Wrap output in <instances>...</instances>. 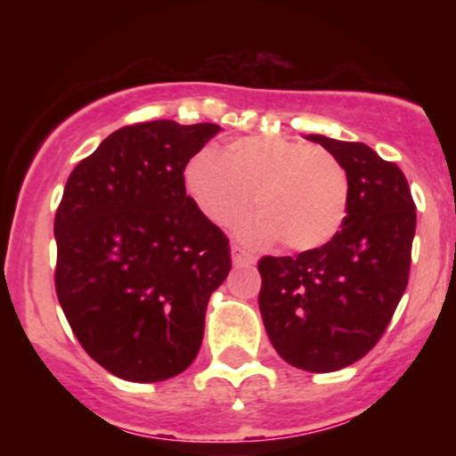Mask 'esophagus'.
I'll return each instance as SVG.
<instances>
[{"instance_id":"esophagus-1","label":"esophagus","mask_w":456,"mask_h":456,"mask_svg":"<svg viewBox=\"0 0 456 456\" xmlns=\"http://www.w3.org/2000/svg\"><path fill=\"white\" fill-rule=\"evenodd\" d=\"M232 259L235 265H253L255 264V255H250L248 250H244L242 246H238V244L232 246Z\"/></svg>"}]
</instances>
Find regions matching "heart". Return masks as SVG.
<instances>
[{"label":"heart","instance_id":"heart-1","mask_svg":"<svg viewBox=\"0 0 456 456\" xmlns=\"http://www.w3.org/2000/svg\"><path fill=\"white\" fill-rule=\"evenodd\" d=\"M184 186L199 212L218 227L238 223L250 203L257 216L242 227L248 240H281L291 250H315L341 232L349 177L332 154L300 139H235L221 156L199 151Z\"/></svg>","mask_w":456,"mask_h":456}]
</instances>
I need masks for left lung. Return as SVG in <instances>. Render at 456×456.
I'll return each instance as SVG.
<instances>
[{"mask_svg":"<svg viewBox=\"0 0 456 456\" xmlns=\"http://www.w3.org/2000/svg\"><path fill=\"white\" fill-rule=\"evenodd\" d=\"M306 139L347 171V218L322 248L259 261V311L285 362L330 373L369 354L395 315L410 279L416 206L403 171L369 145Z\"/></svg>","mask_w":456,"mask_h":456,"instance_id":"8db88e82","label":"left lung"}]
</instances>
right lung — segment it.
<instances>
[{
	"label": "right lung",
	"mask_w": 456,
	"mask_h": 456,
	"mask_svg": "<svg viewBox=\"0 0 456 456\" xmlns=\"http://www.w3.org/2000/svg\"><path fill=\"white\" fill-rule=\"evenodd\" d=\"M216 124L174 119L109 134L68 177L55 214V289L72 332L115 378L180 375L201 347L229 242L186 195L184 169Z\"/></svg>",
	"instance_id": "obj_1"
}]
</instances>
